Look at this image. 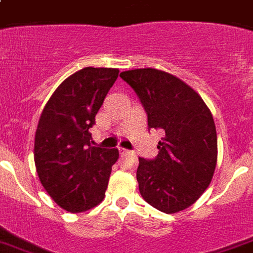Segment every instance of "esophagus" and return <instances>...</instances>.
<instances>
[{
	"label": "esophagus",
	"mask_w": 253,
	"mask_h": 253,
	"mask_svg": "<svg viewBox=\"0 0 253 253\" xmlns=\"http://www.w3.org/2000/svg\"><path fill=\"white\" fill-rule=\"evenodd\" d=\"M128 152H129L128 149H125V148L119 147V153H120V154H126V153H128Z\"/></svg>",
	"instance_id": "1"
}]
</instances>
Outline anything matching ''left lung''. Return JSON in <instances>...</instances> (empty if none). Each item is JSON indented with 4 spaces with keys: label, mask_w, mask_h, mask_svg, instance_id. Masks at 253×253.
Masks as SVG:
<instances>
[{
    "label": "left lung",
    "mask_w": 253,
    "mask_h": 253,
    "mask_svg": "<svg viewBox=\"0 0 253 253\" xmlns=\"http://www.w3.org/2000/svg\"><path fill=\"white\" fill-rule=\"evenodd\" d=\"M140 99L148 126L163 129L157 158H139L143 198L164 213L180 212L208 188L217 164V131L203 99L177 76L157 69L123 71Z\"/></svg>",
    "instance_id": "left-lung-1"
}]
</instances>
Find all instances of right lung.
<instances>
[{"mask_svg":"<svg viewBox=\"0 0 253 253\" xmlns=\"http://www.w3.org/2000/svg\"><path fill=\"white\" fill-rule=\"evenodd\" d=\"M118 75V69H81L62 81L41 113L35 166L43 188L68 212H85L105 198L119 152L92 147L89 129Z\"/></svg>","mask_w":253,"mask_h":253,"instance_id":"obj_1","label":"right lung"}]
</instances>
